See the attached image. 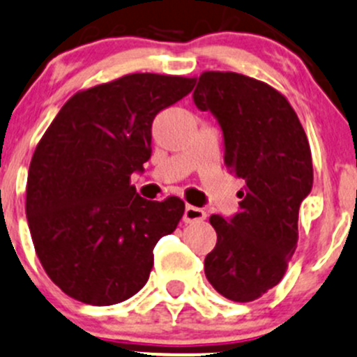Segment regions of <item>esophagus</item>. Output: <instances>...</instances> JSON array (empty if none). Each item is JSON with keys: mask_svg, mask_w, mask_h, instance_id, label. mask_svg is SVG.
I'll return each instance as SVG.
<instances>
[{"mask_svg": "<svg viewBox=\"0 0 357 357\" xmlns=\"http://www.w3.org/2000/svg\"><path fill=\"white\" fill-rule=\"evenodd\" d=\"M207 219V213L205 210L193 207V205H186L185 207V213H183V220L186 224H193V222H202V220Z\"/></svg>", "mask_w": 357, "mask_h": 357, "instance_id": "esophagus-1", "label": "esophagus"}]
</instances>
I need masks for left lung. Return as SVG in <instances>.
<instances>
[{"instance_id":"1","label":"left lung","mask_w":357,"mask_h":357,"mask_svg":"<svg viewBox=\"0 0 357 357\" xmlns=\"http://www.w3.org/2000/svg\"><path fill=\"white\" fill-rule=\"evenodd\" d=\"M193 102L210 111L224 138V162L245 179L239 210L210 217L217 245L205 275L231 301H255L280 282L298 246L301 202L313 186L310 144L282 93L232 71H205Z\"/></svg>"}]
</instances>
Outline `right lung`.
<instances>
[{"instance_id": "obj_1", "label": "right lung", "mask_w": 357, "mask_h": 357, "mask_svg": "<svg viewBox=\"0 0 357 357\" xmlns=\"http://www.w3.org/2000/svg\"><path fill=\"white\" fill-rule=\"evenodd\" d=\"M195 78L133 73L75 93L37 144L29 167L33 248L50 279L82 303L109 306L147 284L153 248L185 202L145 200L130 185L152 155V123Z\"/></svg>"}]
</instances>
